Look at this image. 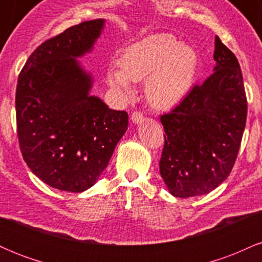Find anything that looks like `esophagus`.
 <instances>
[{"mask_svg": "<svg viewBox=\"0 0 262 262\" xmlns=\"http://www.w3.org/2000/svg\"><path fill=\"white\" fill-rule=\"evenodd\" d=\"M143 118H144V116L140 111H135V112L132 113V117H130L132 122L133 123H140L141 121H143Z\"/></svg>", "mask_w": 262, "mask_h": 262, "instance_id": "1", "label": "esophagus"}]
</instances>
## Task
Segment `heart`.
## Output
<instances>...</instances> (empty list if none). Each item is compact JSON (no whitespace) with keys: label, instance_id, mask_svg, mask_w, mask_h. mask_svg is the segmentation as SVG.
Wrapping results in <instances>:
<instances>
[{"label":"heart","instance_id":"obj_1","mask_svg":"<svg viewBox=\"0 0 262 262\" xmlns=\"http://www.w3.org/2000/svg\"><path fill=\"white\" fill-rule=\"evenodd\" d=\"M197 54L169 33L149 35L127 48L121 64L108 69L107 80L121 91L132 90L133 81L145 82L148 100L156 107L170 108L191 90L197 70Z\"/></svg>","mask_w":262,"mask_h":262}]
</instances>
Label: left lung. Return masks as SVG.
Masks as SVG:
<instances>
[{
	"mask_svg": "<svg viewBox=\"0 0 262 262\" xmlns=\"http://www.w3.org/2000/svg\"><path fill=\"white\" fill-rule=\"evenodd\" d=\"M214 47V73L160 118V175L175 197L202 196L218 187L231 172L244 133L248 101L242 69L218 37Z\"/></svg>",
	"mask_w": 262,
	"mask_h": 262,
	"instance_id": "8db88e82",
	"label": "left lung"
}]
</instances>
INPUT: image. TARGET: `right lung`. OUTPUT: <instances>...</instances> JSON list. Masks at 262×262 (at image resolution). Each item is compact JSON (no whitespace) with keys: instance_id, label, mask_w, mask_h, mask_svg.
<instances>
[{"instance_id":"obj_1","label":"right lung","mask_w":262,"mask_h":262,"mask_svg":"<svg viewBox=\"0 0 262 262\" xmlns=\"http://www.w3.org/2000/svg\"><path fill=\"white\" fill-rule=\"evenodd\" d=\"M104 19L86 20L41 43L18 76L17 134L29 169L52 187L95 185L128 129V113L90 96L92 79L76 58L92 49Z\"/></svg>"}]
</instances>
